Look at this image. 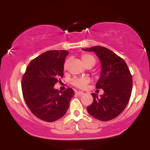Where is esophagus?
<instances>
[{
    "instance_id": "1",
    "label": "esophagus",
    "mask_w": 150,
    "mask_h": 150,
    "mask_svg": "<svg viewBox=\"0 0 150 150\" xmlns=\"http://www.w3.org/2000/svg\"><path fill=\"white\" fill-rule=\"evenodd\" d=\"M76 94H77V95L81 96V95H83L84 92H82V91H77V92H76Z\"/></svg>"
}]
</instances>
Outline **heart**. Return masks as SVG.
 Instances as JSON below:
<instances>
[{
    "instance_id": "b5f03b06",
    "label": "heart",
    "mask_w": 150,
    "mask_h": 150,
    "mask_svg": "<svg viewBox=\"0 0 150 150\" xmlns=\"http://www.w3.org/2000/svg\"><path fill=\"white\" fill-rule=\"evenodd\" d=\"M81 59L85 66L87 65H94L95 64V58H94L92 55L87 54V53H83L81 56ZM68 61H66L64 63V69L65 70L67 68ZM90 82V79L88 77H74L73 80H71V83L74 86L78 87V88H85L87 84Z\"/></svg>"
}]
</instances>
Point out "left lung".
Returning a JSON list of instances; mask_svg holds the SVG:
<instances>
[{"mask_svg": "<svg viewBox=\"0 0 150 150\" xmlns=\"http://www.w3.org/2000/svg\"><path fill=\"white\" fill-rule=\"evenodd\" d=\"M82 50L93 51L100 60V78L96 88L104 90L100 97L92 93L94 100L87 108V111L101 121L112 120L123 112L131 95L132 79L128 65L123 58L107 48L97 46Z\"/></svg>", "mask_w": 150, "mask_h": 150, "instance_id": "1", "label": "left lung"}]
</instances>
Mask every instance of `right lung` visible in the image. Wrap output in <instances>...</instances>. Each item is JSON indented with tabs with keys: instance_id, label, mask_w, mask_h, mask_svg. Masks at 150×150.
I'll return each mask as SVG.
<instances>
[{
	"instance_id": "add662e5",
	"label": "right lung",
	"mask_w": 150,
	"mask_h": 150,
	"mask_svg": "<svg viewBox=\"0 0 150 150\" xmlns=\"http://www.w3.org/2000/svg\"><path fill=\"white\" fill-rule=\"evenodd\" d=\"M65 50L43 53L30 62L22 79V90L26 104L35 116L46 122L63 117L74 96L73 89L58 91L53 86L63 76Z\"/></svg>"
}]
</instances>
